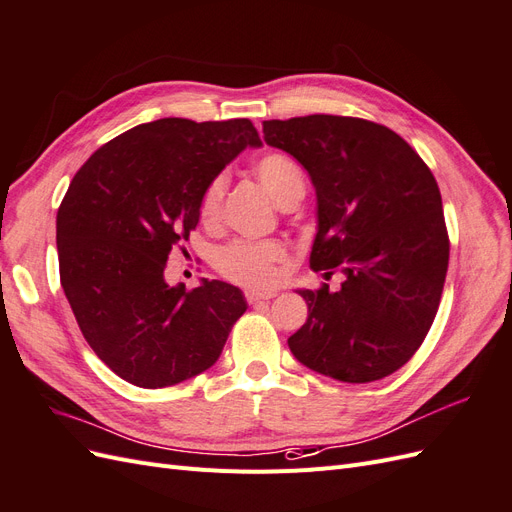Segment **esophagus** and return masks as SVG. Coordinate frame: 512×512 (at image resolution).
<instances>
[{
	"mask_svg": "<svg viewBox=\"0 0 512 512\" xmlns=\"http://www.w3.org/2000/svg\"><path fill=\"white\" fill-rule=\"evenodd\" d=\"M275 297V292H260V290H245V301L254 305L258 301H269Z\"/></svg>",
	"mask_w": 512,
	"mask_h": 512,
	"instance_id": "obj_1",
	"label": "esophagus"
}]
</instances>
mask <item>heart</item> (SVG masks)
<instances>
[{
  "label": "heart",
  "instance_id": "b5f03b06",
  "mask_svg": "<svg viewBox=\"0 0 512 512\" xmlns=\"http://www.w3.org/2000/svg\"><path fill=\"white\" fill-rule=\"evenodd\" d=\"M252 170L256 179L269 196L282 207L301 198L305 190V181L299 164L286 153L269 151L260 156ZM226 192L224 175L213 177L198 200V220L205 228H215L222 218V200ZM288 260L286 247L280 241H235L218 254L215 267L226 280L250 286V288H269L280 277V265Z\"/></svg>",
  "mask_w": 512,
  "mask_h": 512
}]
</instances>
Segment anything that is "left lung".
I'll return each mask as SVG.
<instances>
[{"label":"left lung","instance_id":"1","mask_svg":"<svg viewBox=\"0 0 512 512\" xmlns=\"http://www.w3.org/2000/svg\"><path fill=\"white\" fill-rule=\"evenodd\" d=\"M265 143L307 170L318 196L309 267L342 288L299 290L307 320L288 337L297 359L339 382L404 367L438 314L448 269L442 196L423 158L391 128L307 115L262 121Z\"/></svg>","mask_w":512,"mask_h":512}]
</instances>
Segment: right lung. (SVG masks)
<instances>
[{
	"mask_svg": "<svg viewBox=\"0 0 512 512\" xmlns=\"http://www.w3.org/2000/svg\"><path fill=\"white\" fill-rule=\"evenodd\" d=\"M247 145L250 119L166 117L91 153L57 211L59 280L98 359L141 389H164L220 359L247 309L239 288L168 286V254L198 224L207 183Z\"/></svg>",
	"mask_w": 512,
	"mask_h": 512,
	"instance_id": "add662e5",
	"label": "right lung"
}]
</instances>
